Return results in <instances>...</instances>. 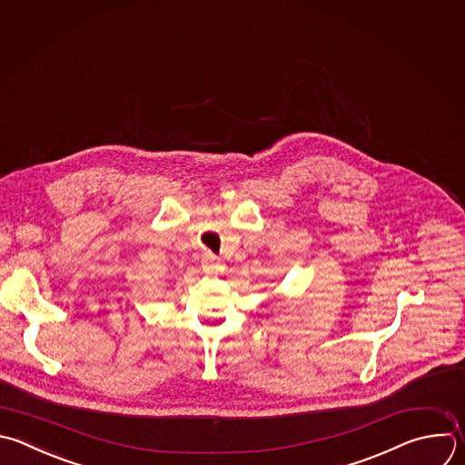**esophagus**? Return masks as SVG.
Returning a JSON list of instances; mask_svg holds the SVG:
<instances>
[{"instance_id":"1","label":"esophagus","mask_w":465,"mask_h":465,"mask_svg":"<svg viewBox=\"0 0 465 465\" xmlns=\"http://www.w3.org/2000/svg\"><path fill=\"white\" fill-rule=\"evenodd\" d=\"M203 268H204L206 273H221L223 272V264L219 262V259L213 253H206L204 255Z\"/></svg>"}]
</instances>
